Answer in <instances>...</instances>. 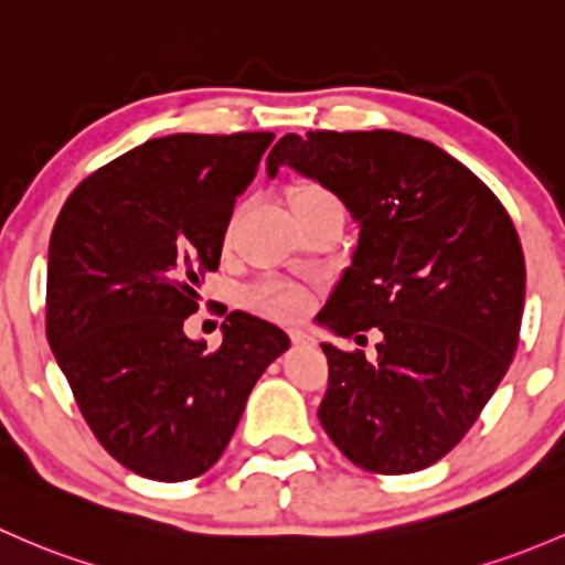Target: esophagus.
<instances>
[{
	"label": "esophagus",
	"instance_id": "obj_1",
	"mask_svg": "<svg viewBox=\"0 0 565 565\" xmlns=\"http://www.w3.org/2000/svg\"><path fill=\"white\" fill-rule=\"evenodd\" d=\"M289 338H292V343H298V347H311L313 343V338L302 330H289Z\"/></svg>",
	"mask_w": 565,
	"mask_h": 565
}]
</instances>
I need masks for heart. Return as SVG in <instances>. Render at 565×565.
I'll use <instances>...</instances> for the list:
<instances>
[{"label":"heart","instance_id":"obj_1","mask_svg":"<svg viewBox=\"0 0 565 565\" xmlns=\"http://www.w3.org/2000/svg\"><path fill=\"white\" fill-rule=\"evenodd\" d=\"M322 192L324 189L313 186V183H300V186L289 189V203H292V200L311 198V194H322ZM252 302L259 308V311L270 313V317H278V319H292L302 311V295L295 292V289H281V287L259 289Z\"/></svg>","mask_w":565,"mask_h":565}]
</instances>
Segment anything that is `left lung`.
I'll use <instances>...</instances> for the list:
<instances>
[{
	"label": "left lung",
	"instance_id": "1",
	"mask_svg": "<svg viewBox=\"0 0 565 565\" xmlns=\"http://www.w3.org/2000/svg\"><path fill=\"white\" fill-rule=\"evenodd\" d=\"M281 164L330 189L360 224L319 322L354 341L379 335L373 360L322 343L319 423L365 471H423L471 430L514 358L525 302L518 230L466 164L412 135H287L267 175Z\"/></svg>",
	"mask_w": 565,
	"mask_h": 565
}]
</instances>
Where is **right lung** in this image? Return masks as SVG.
Listing matches in <instances>:
<instances>
[{"mask_svg": "<svg viewBox=\"0 0 565 565\" xmlns=\"http://www.w3.org/2000/svg\"><path fill=\"white\" fill-rule=\"evenodd\" d=\"M276 135H168L75 189L47 246L45 332L97 441L157 482L205 473L287 332L246 311L222 347L183 332L237 194Z\"/></svg>", "mask_w": 565, "mask_h": 565, "instance_id": "obj_1", "label": "right lung"}]
</instances>
